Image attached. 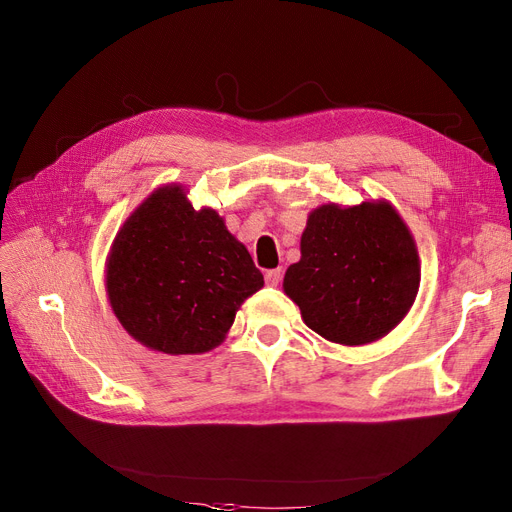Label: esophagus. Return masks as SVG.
Segmentation results:
<instances>
[{"label":"esophagus","mask_w":512,"mask_h":512,"mask_svg":"<svg viewBox=\"0 0 512 512\" xmlns=\"http://www.w3.org/2000/svg\"><path fill=\"white\" fill-rule=\"evenodd\" d=\"M282 277H284L282 269H271L265 273V282H267V286H280Z\"/></svg>","instance_id":"obj_1"}]
</instances>
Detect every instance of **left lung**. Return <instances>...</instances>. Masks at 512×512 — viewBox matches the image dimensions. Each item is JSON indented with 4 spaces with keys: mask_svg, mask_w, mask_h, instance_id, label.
I'll use <instances>...</instances> for the list:
<instances>
[{
    "mask_svg": "<svg viewBox=\"0 0 512 512\" xmlns=\"http://www.w3.org/2000/svg\"><path fill=\"white\" fill-rule=\"evenodd\" d=\"M418 284L416 243L386 200L314 209L301 235V260L284 275V292L307 327L344 346L391 333L410 312Z\"/></svg>",
    "mask_w": 512,
    "mask_h": 512,
    "instance_id": "8db88e82",
    "label": "left lung"
}]
</instances>
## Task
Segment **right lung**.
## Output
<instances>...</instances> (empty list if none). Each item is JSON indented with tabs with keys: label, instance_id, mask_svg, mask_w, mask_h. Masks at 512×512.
Returning <instances> with one entry per match:
<instances>
[{
	"label": "right lung",
	"instance_id": "right-lung-1",
	"mask_svg": "<svg viewBox=\"0 0 512 512\" xmlns=\"http://www.w3.org/2000/svg\"><path fill=\"white\" fill-rule=\"evenodd\" d=\"M265 284L245 245L177 183L151 192L123 222L106 260V292L121 327L164 354L220 346L241 303Z\"/></svg>",
	"mask_w": 512,
	"mask_h": 512
}]
</instances>
